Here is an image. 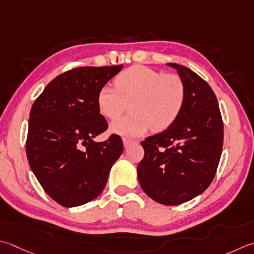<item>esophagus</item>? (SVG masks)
Returning <instances> with one entry per match:
<instances>
[{"instance_id":"34e87169","label":"esophagus","mask_w":254,"mask_h":254,"mask_svg":"<svg viewBox=\"0 0 254 254\" xmlns=\"http://www.w3.org/2000/svg\"><path fill=\"white\" fill-rule=\"evenodd\" d=\"M136 141L132 140V138H128V137H124L123 138V145L124 147H128L130 145H132V144H135Z\"/></svg>"}]
</instances>
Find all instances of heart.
Segmentation results:
<instances>
[{"label":"heart","instance_id":"obj_1","mask_svg":"<svg viewBox=\"0 0 254 254\" xmlns=\"http://www.w3.org/2000/svg\"><path fill=\"white\" fill-rule=\"evenodd\" d=\"M117 89L103 86L97 94L99 111L110 120L121 116L127 103L132 114L113 122L112 133L136 137L148 128L162 132L173 126L183 111L186 88L177 74L166 73L135 64L120 72L114 79Z\"/></svg>","mask_w":254,"mask_h":254}]
</instances>
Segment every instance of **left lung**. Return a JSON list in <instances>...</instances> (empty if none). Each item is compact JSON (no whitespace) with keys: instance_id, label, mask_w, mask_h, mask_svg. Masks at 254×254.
<instances>
[{"instance_id":"8db88e82","label":"left lung","mask_w":254,"mask_h":254,"mask_svg":"<svg viewBox=\"0 0 254 254\" xmlns=\"http://www.w3.org/2000/svg\"><path fill=\"white\" fill-rule=\"evenodd\" d=\"M185 83L186 100L177 120L141 142L137 178L146 195L163 205L191 200L210 185L220 161L223 123L217 98L202 78L168 63Z\"/></svg>"}]
</instances>
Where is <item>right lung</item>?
I'll return each instance as SVG.
<instances>
[{"label":"right lung","mask_w":254,"mask_h":254,"mask_svg":"<svg viewBox=\"0 0 254 254\" xmlns=\"http://www.w3.org/2000/svg\"><path fill=\"white\" fill-rule=\"evenodd\" d=\"M122 67H79L59 74L31 109L29 166L47 195L64 207L81 206L100 195L123 152L116 134L104 142L93 141L108 128L97 94Z\"/></svg>","instance_id":"obj_1"}]
</instances>
